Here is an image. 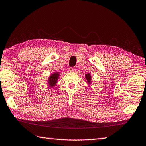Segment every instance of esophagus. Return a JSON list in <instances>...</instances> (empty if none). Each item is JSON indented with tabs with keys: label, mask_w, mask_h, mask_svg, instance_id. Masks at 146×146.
<instances>
[{
	"label": "esophagus",
	"mask_w": 146,
	"mask_h": 146,
	"mask_svg": "<svg viewBox=\"0 0 146 146\" xmlns=\"http://www.w3.org/2000/svg\"><path fill=\"white\" fill-rule=\"evenodd\" d=\"M69 71H75V68H69Z\"/></svg>",
	"instance_id": "esophagus-1"
}]
</instances>
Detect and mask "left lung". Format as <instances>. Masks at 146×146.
Masks as SVG:
<instances>
[{"label":"left lung","mask_w":146,"mask_h":146,"mask_svg":"<svg viewBox=\"0 0 146 146\" xmlns=\"http://www.w3.org/2000/svg\"><path fill=\"white\" fill-rule=\"evenodd\" d=\"M85 78L87 80V83L88 85L92 84V81H91V78H92V77H91L90 73H88L87 74H85Z\"/></svg>","instance_id":"obj_1"}]
</instances>
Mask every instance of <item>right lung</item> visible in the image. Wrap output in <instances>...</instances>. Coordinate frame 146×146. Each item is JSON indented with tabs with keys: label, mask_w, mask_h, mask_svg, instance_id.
I'll return each mask as SVG.
<instances>
[{
	"label": "right lung",
	"mask_w": 146,
	"mask_h": 146,
	"mask_svg": "<svg viewBox=\"0 0 146 146\" xmlns=\"http://www.w3.org/2000/svg\"><path fill=\"white\" fill-rule=\"evenodd\" d=\"M59 75L60 74L59 72H54V73L51 74L49 77H48V79L47 80L48 86L50 87H53L58 83V80L59 78Z\"/></svg>",
	"instance_id": "right-lung-1"
}]
</instances>
